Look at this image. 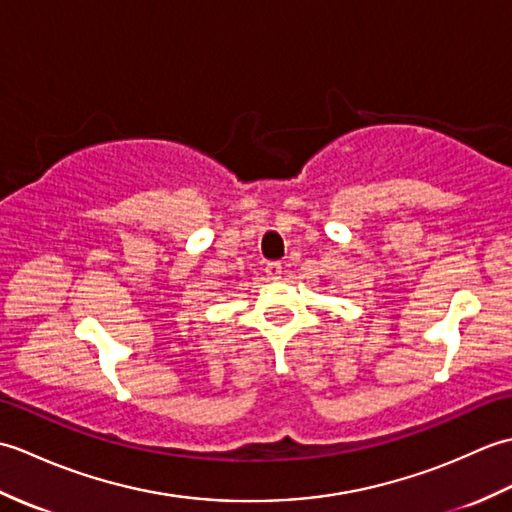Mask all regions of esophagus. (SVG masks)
Segmentation results:
<instances>
[{"mask_svg":"<svg viewBox=\"0 0 512 512\" xmlns=\"http://www.w3.org/2000/svg\"><path fill=\"white\" fill-rule=\"evenodd\" d=\"M281 273H284V270H281V264H279V262H268V264H266V275H268V279H279Z\"/></svg>","mask_w":512,"mask_h":512,"instance_id":"esophagus-1","label":"esophagus"}]
</instances>
